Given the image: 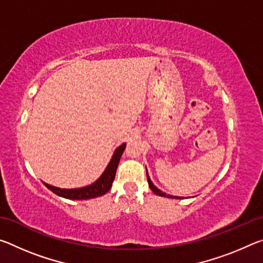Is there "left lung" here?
I'll use <instances>...</instances> for the list:
<instances>
[{
  "mask_svg": "<svg viewBox=\"0 0 263 263\" xmlns=\"http://www.w3.org/2000/svg\"><path fill=\"white\" fill-rule=\"evenodd\" d=\"M146 174H147V182H148V186L151 188V190L153 191L154 194H157L159 196H162V197H168V198H175V199H182V197H179V196H173V195H168L166 193H163V191H161L160 189H158L157 186H155L153 184V182L151 181L149 176H148V173H147V169H146Z\"/></svg>",
  "mask_w": 263,
  "mask_h": 263,
  "instance_id": "left-lung-1",
  "label": "left lung"
}]
</instances>
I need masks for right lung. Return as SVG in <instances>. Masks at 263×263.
I'll return each instance as SVG.
<instances>
[{
    "instance_id": "1",
    "label": "right lung",
    "mask_w": 263,
    "mask_h": 263,
    "mask_svg": "<svg viewBox=\"0 0 263 263\" xmlns=\"http://www.w3.org/2000/svg\"><path fill=\"white\" fill-rule=\"evenodd\" d=\"M126 147V144L124 142L119 147L115 149L111 158L110 162L106 166L105 171L103 172L99 179H97L94 183L82 186V188H75V189H61L58 186H53L48 183L43 182L45 186L53 191L55 195L60 196V197L67 198V199H78V201H82V199H90L95 197H100L102 195H105L111 189L112 182L116 176V171H117L119 160L122 158V154L124 149Z\"/></svg>"
}]
</instances>
